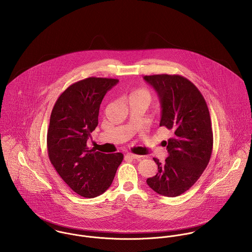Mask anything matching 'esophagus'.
Masks as SVG:
<instances>
[{"label":"esophagus","mask_w":252,"mask_h":252,"mask_svg":"<svg viewBox=\"0 0 252 252\" xmlns=\"http://www.w3.org/2000/svg\"><path fill=\"white\" fill-rule=\"evenodd\" d=\"M128 157L132 158V159H140L142 156L141 155H137V154H134V153H128L127 154Z\"/></svg>","instance_id":"1"}]
</instances>
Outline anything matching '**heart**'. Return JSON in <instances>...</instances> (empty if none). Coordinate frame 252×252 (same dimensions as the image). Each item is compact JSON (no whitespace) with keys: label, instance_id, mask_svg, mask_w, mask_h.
I'll list each match as a JSON object with an SVG mask.
<instances>
[{"label":"heart","instance_id":"obj_1","mask_svg":"<svg viewBox=\"0 0 252 252\" xmlns=\"http://www.w3.org/2000/svg\"><path fill=\"white\" fill-rule=\"evenodd\" d=\"M129 99L130 100H132V99H143V100L149 102V94L144 89H136L130 94Z\"/></svg>","mask_w":252,"mask_h":252}]
</instances>
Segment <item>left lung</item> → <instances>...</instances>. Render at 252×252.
I'll return each instance as SVG.
<instances>
[{"label": "left lung", "mask_w": 252, "mask_h": 252, "mask_svg": "<svg viewBox=\"0 0 252 252\" xmlns=\"http://www.w3.org/2000/svg\"><path fill=\"white\" fill-rule=\"evenodd\" d=\"M160 98L162 113L160 126L172 131L165 142L169 156L158 165L155 177L146 180L156 193L177 197L199 180L207 168L214 145L210 111L199 89L179 74L144 75Z\"/></svg>", "instance_id": "left-lung-1"}]
</instances>
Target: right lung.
I'll use <instances>...</instances> for the list:
<instances>
[{
    "mask_svg": "<svg viewBox=\"0 0 252 252\" xmlns=\"http://www.w3.org/2000/svg\"><path fill=\"white\" fill-rule=\"evenodd\" d=\"M117 82L95 76L74 82L51 111L46 139L49 160L72 191L85 198L103 194L123 160L120 152L106 154L87 146L98 125L102 100Z\"/></svg>",
    "mask_w": 252,
    "mask_h": 252,
    "instance_id": "right-lung-1",
    "label": "right lung"
}]
</instances>
